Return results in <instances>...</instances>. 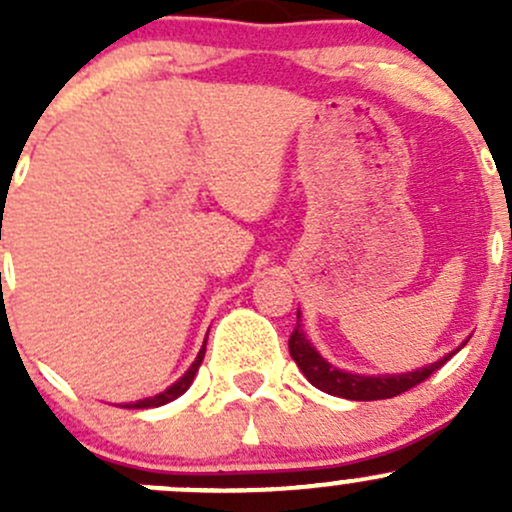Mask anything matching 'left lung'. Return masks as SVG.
<instances>
[{"label": "left lung", "mask_w": 512, "mask_h": 512, "mask_svg": "<svg viewBox=\"0 0 512 512\" xmlns=\"http://www.w3.org/2000/svg\"><path fill=\"white\" fill-rule=\"evenodd\" d=\"M289 354H292V359L297 361V366L302 369V374L307 376L309 384L317 386V389L324 391V394H332V396H339V399H352V401L394 399V396L404 394V391L414 389V386L421 384V381H426L433 371L441 369V366L451 359V354H448L443 356V359L433 361V364L421 366V369L406 371V374H381V376L352 374V371L337 369V366L329 364V361L324 359L312 344H309V339L304 337L302 332V324H299V312H297V327H294L292 337H289Z\"/></svg>", "instance_id": "1"}]
</instances>
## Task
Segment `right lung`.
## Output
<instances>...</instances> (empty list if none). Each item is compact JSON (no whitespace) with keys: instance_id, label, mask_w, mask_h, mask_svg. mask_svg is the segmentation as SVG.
Masks as SVG:
<instances>
[{"instance_id":"add662e5","label":"right lung","mask_w":512,"mask_h":512,"mask_svg":"<svg viewBox=\"0 0 512 512\" xmlns=\"http://www.w3.org/2000/svg\"><path fill=\"white\" fill-rule=\"evenodd\" d=\"M203 356H205V344H203V349H200V354L195 356L193 366H190V369L185 371V374L180 376V379L175 381L173 386H168V389H165V391H160V394L151 396V399L136 401V404H126V409H156V406H163V404H168V401L178 399V396H180V394H185V391H188V386L193 384L195 374H198L200 364H203Z\"/></svg>"}]
</instances>
